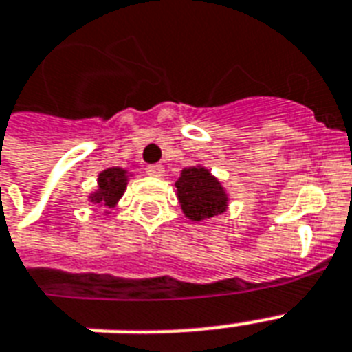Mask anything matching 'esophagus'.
Listing matches in <instances>:
<instances>
[{"mask_svg": "<svg viewBox=\"0 0 352 352\" xmlns=\"http://www.w3.org/2000/svg\"><path fill=\"white\" fill-rule=\"evenodd\" d=\"M146 173L151 177H162L164 175V166H160V164H151L146 168Z\"/></svg>", "mask_w": 352, "mask_h": 352, "instance_id": "esophagus-1", "label": "esophagus"}]
</instances>
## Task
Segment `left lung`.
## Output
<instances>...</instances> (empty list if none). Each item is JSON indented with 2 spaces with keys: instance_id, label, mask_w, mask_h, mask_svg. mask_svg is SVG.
I'll use <instances>...</instances> for the list:
<instances>
[{
  "instance_id": "obj_1",
  "label": "left lung",
  "mask_w": 352,
  "mask_h": 352,
  "mask_svg": "<svg viewBox=\"0 0 352 352\" xmlns=\"http://www.w3.org/2000/svg\"><path fill=\"white\" fill-rule=\"evenodd\" d=\"M175 188L182 212L192 221L210 219L226 210L223 188L204 168H186Z\"/></svg>"
}]
</instances>
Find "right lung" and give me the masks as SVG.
<instances>
[{"label":"right lung","instance_id":"add662e5","mask_svg":"<svg viewBox=\"0 0 352 352\" xmlns=\"http://www.w3.org/2000/svg\"><path fill=\"white\" fill-rule=\"evenodd\" d=\"M98 193H95V197L91 201L96 203H104L106 206H115L118 199L122 197V193L126 190V175L124 170L120 168H109V170L102 171L98 177Z\"/></svg>","mask_w":352,"mask_h":352}]
</instances>
